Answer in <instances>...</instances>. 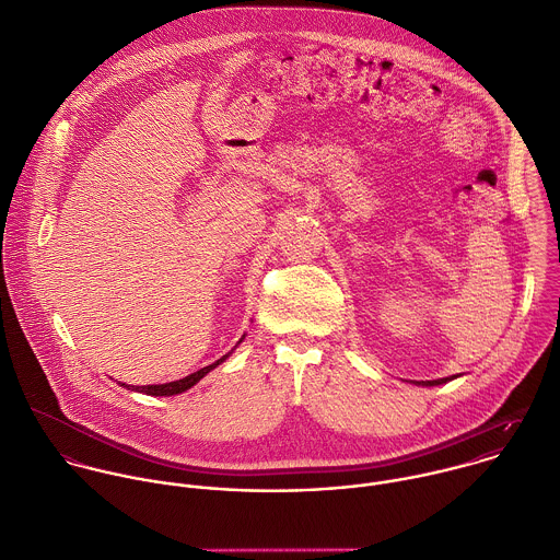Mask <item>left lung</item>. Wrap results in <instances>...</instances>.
Wrapping results in <instances>:
<instances>
[{"label":"left lung","instance_id":"8db88e82","mask_svg":"<svg viewBox=\"0 0 560 560\" xmlns=\"http://www.w3.org/2000/svg\"><path fill=\"white\" fill-rule=\"evenodd\" d=\"M451 378H455V376H446V378H438V381H422V383H418V385H442V383H446V381H451Z\"/></svg>","mask_w":560,"mask_h":560}]
</instances>
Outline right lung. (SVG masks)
I'll return each instance as SVG.
<instances>
[{
	"mask_svg": "<svg viewBox=\"0 0 560 560\" xmlns=\"http://www.w3.org/2000/svg\"><path fill=\"white\" fill-rule=\"evenodd\" d=\"M241 341H243V339H241ZM228 357H230V352L223 354V357H221L219 361H214L212 365H206V368L192 372V374L186 376V378L171 381V383H164V385H142V387H136V385H133V389H136V392H144V394H149V396H173V394H182V392L190 389L192 385H197L210 370H214V368H217L219 363H223ZM122 385H125V383H122ZM125 387H127V385H125Z\"/></svg>",
	"mask_w": 560,
	"mask_h": 560,
	"instance_id": "obj_1",
	"label": "right lung"
}]
</instances>
